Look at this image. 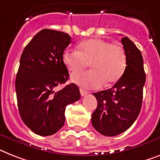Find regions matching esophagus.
I'll return each mask as SVG.
<instances>
[{"instance_id":"34e87169","label":"esophagus","mask_w":160,"mask_h":160,"mask_svg":"<svg viewBox=\"0 0 160 160\" xmlns=\"http://www.w3.org/2000/svg\"><path fill=\"white\" fill-rule=\"evenodd\" d=\"M80 93H81V96H85V95L88 94V91H86V90L82 89V88H80Z\"/></svg>"}]
</instances>
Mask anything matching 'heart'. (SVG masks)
Masks as SVG:
<instances>
[{"label": "heart", "instance_id": "1", "mask_svg": "<svg viewBox=\"0 0 160 160\" xmlns=\"http://www.w3.org/2000/svg\"><path fill=\"white\" fill-rule=\"evenodd\" d=\"M78 51H66L63 55L64 64L72 72H78L91 65L92 70L72 76V82L87 88L109 85L122 77L127 66L124 49L101 38L82 42Z\"/></svg>", "mask_w": 160, "mask_h": 160}]
</instances>
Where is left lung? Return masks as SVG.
Returning a JSON list of instances; mask_svg holds the SVG:
<instances>
[{"instance_id":"left-lung-1","label":"left lung","mask_w":160,"mask_h":160,"mask_svg":"<svg viewBox=\"0 0 160 160\" xmlns=\"http://www.w3.org/2000/svg\"><path fill=\"white\" fill-rule=\"evenodd\" d=\"M121 42L127 56L123 74L111 88L93 93L97 107L92 115V126L107 137L123 132L135 122L142 109L146 82L141 51L127 37Z\"/></svg>"}]
</instances>
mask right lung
Listing matches in <instances>:
<instances>
[{"label":"right lung","mask_w":160,"mask_h":160,"mask_svg":"<svg viewBox=\"0 0 160 160\" xmlns=\"http://www.w3.org/2000/svg\"><path fill=\"white\" fill-rule=\"evenodd\" d=\"M63 32L43 29L25 47L15 79L18 112L25 125L39 136H51L64 126L66 106L81 95L74 83L61 90L68 79L63 55L70 44Z\"/></svg>","instance_id":"1"}]
</instances>
